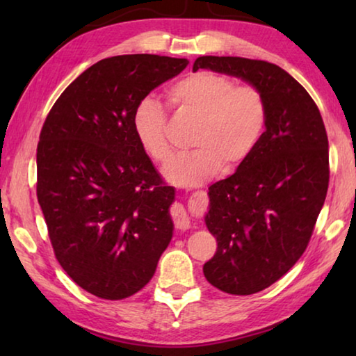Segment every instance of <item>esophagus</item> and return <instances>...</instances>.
<instances>
[{"label": "esophagus", "instance_id": "obj_1", "mask_svg": "<svg viewBox=\"0 0 356 356\" xmlns=\"http://www.w3.org/2000/svg\"><path fill=\"white\" fill-rule=\"evenodd\" d=\"M172 218H174V225H176L177 229H188L191 221H190V216L186 213V210L182 206H174L172 207Z\"/></svg>", "mask_w": 356, "mask_h": 356}]
</instances>
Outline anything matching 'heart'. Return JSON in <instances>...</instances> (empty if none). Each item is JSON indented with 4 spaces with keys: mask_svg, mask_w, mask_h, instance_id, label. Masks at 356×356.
Masks as SVG:
<instances>
[{
    "mask_svg": "<svg viewBox=\"0 0 356 356\" xmlns=\"http://www.w3.org/2000/svg\"><path fill=\"white\" fill-rule=\"evenodd\" d=\"M168 99L177 110L197 120L191 138L193 152L172 160L165 176L179 186H200L221 170H238L267 127V104L257 88L236 86L231 76L215 72H196L172 84ZM166 113L152 97L136 105L131 127L150 160L165 163L172 154L166 134Z\"/></svg>",
    "mask_w": 356,
    "mask_h": 356,
    "instance_id": "1",
    "label": "heart"
}]
</instances>
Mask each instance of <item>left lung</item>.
<instances>
[{
  "label": "left lung",
  "mask_w": 356,
  "mask_h": 356,
  "mask_svg": "<svg viewBox=\"0 0 356 356\" xmlns=\"http://www.w3.org/2000/svg\"><path fill=\"white\" fill-rule=\"evenodd\" d=\"M236 76L262 92L267 127L231 177L209 186L204 221L216 237L204 264L210 284L232 295L261 292L303 254L328 190V138L314 100L284 69L237 56H200L193 72Z\"/></svg>",
  "instance_id": "1"
}]
</instances>
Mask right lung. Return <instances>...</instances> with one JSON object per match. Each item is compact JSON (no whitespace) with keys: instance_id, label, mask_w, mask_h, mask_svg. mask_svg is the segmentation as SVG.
I'll list each match as a JSON object with an SVG mask.
<instances>
[{"instance_id":"right-lung-1","label":"right lung","mask_w":356,"mask_h":356,"mask_svg":"<svg viewBox=\"0 0 356 356\" xmlns=\"http://www.w3.org/2000/svg\"><path fill=\"white\" fill-rule=\"evenodd\" d=\"M185 58L102 59L48 113L38 146V201L58 262L84 291L122 300L147 284L172 238L163 185L131 127L136 105Z\"/></svg>"}]
</instances>
